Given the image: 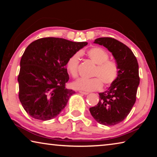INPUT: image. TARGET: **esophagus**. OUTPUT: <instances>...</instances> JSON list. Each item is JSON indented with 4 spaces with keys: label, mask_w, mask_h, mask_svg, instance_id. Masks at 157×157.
Instances as JSON below:
<instances>
[{
    "label": "esophagus",
    "mask_w": 157,
    "mask_h": 157,
    "mask_svg": "<svg viewBox=\"0 0 157 157\" xmlns=\"http://www.w3.org/2000/svg\"><path fill=\"white\" fill-rule=\"evenodd\" d=\"M79 93L82 95H88L89 94L88 92H84V91H79Z\"/></svg>",
    "instance_id": "1"
}]
</instances>
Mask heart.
Instances as JSON below:
<instances>
[{"label": "heart", "instance_id": "obj_1", "mask_svg": "<svg viewBox=\"0 0 157 157\" xmlns=\"http://www.w3.org/2000/svg\"><path fill=\"white\" fill-rule=\"evenodd\" d=\"M86 55L90 60L97 64L94 72V76L96 77L91 79H78L72 83L73 88L86 91H97L102 88V81L106 86L115 82L119 73L118 66L115 62L109 59V56L106 50L100 47H94L86 52ZM79 58L80 54L76 52L66 62V69L73 78L78 77Z\"/></svg>", "mask_w": 157, "mask_h": 157}]
</instances>
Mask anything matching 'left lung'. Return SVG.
<instances>
[{
	"label": "left lung",
	"mask_w": 157,
	"mask_h": 157,
	"mask_svg": "<svg viewBox=\"0 0 157 157\" xmlns=\"http://www.w3.org/2000/svg\"><path fill=\"white\" fill-rule=\"evenodd\" d=\"M94 43L105 46L112 53L119 73L108 90L99 93V102L89 111L98 123L115 125L126 118L136 102L140 82L139 63L132 50L115 39L101 37L95 39Z\"/></svg>",
	"instance_id": "8db88e82"
}]
</instances>
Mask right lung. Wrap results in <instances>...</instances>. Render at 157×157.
Instances as JSON below:
<instances>
[{
	"label": "right lung",
	"mask_w": 157,
	"mask_h": 157,
	"mask_svg": "<svg viewBox=\"0 0 157 157\" xmlns=\"http://www.w3.org/2000/svg\"><path fill=\"white\" fill-rule=\"evenodd\" d=\"M88 44L46 37L29 45L21 57L18 76L20 102L33 118L48 121L59 114L75 94L65 88L66 67L71 55Z\"/></svg>",
	"instance_id": "obj_1"
}]
</instances>
